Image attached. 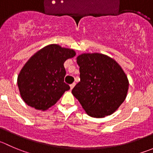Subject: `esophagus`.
I'll return each instance as SVG.
<instances>
[{
	"label": "esophagus",
	"instance_id": "esophagus-1",
	"mask_svg": "<svg viewBox=\"0 0 153 153\" xmlns=\"http://www.w3.org/2000/svg\"><path fill=\"white\" fill-rule=\"evenodd\" d=\"M75 83H73V84H70V88H71V90L74 88V87H75Z\"/></svg>",
	"mask_w": 153,
	"mask_h": 153
}]
</instances>
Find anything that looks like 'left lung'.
<instances>
[{"instance_id": "left-lung-1", "label": "left lung", "mask_w": 153, "mask_h": 153, "mask_svg": "<svg viewBox=\"0 0 153 153\" xmlns=\"http://www.w3.org/2000/svg\"><path fill=\"white\" fill-rule=\"evenodd\" d=\"M80 82L72 90L89 116L102 118L118 109L126 98L128 81L114 59L99 53L77 57Z\"/></svg>"}]
</instances>
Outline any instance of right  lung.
<instances>
[{
    "instance_id": "right-lung-1",
    "label": "right lung",
    "mask_w": 153,
    "mask_h": 153,
    "mask_svg": "<svg viewBox=\"0 0 153 153\" xmlns=\"http://www.w3.org/2000/svg\"><path fill=\"white\" fill-rule=\"evenodd\" d=\"M75 55L74 50L56 44L47 45L34 54L18 76V87L24 102L42 111L56 104L70 89L64 82L63 63Z\"/></svg>"
}]
</instances>
